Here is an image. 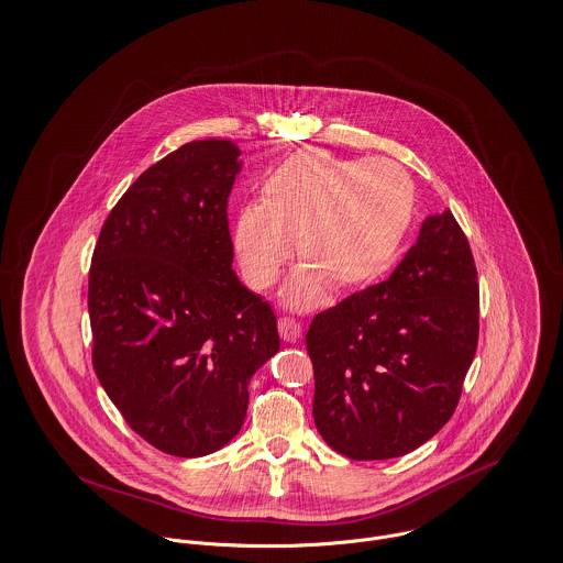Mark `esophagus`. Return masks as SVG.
I'll return each mask as SVG.
<instances>
[{
    "mask_svg": "<svg viewBox=\"0 0 563 563\" xmlns=\"http://www.w3.org/2000/svg\"><path fill=\"white\" fill-rule=\"evenodd\" d=\"M278 334H280L283 341L296 343L302 336V325L291 317H280L278 319Z\"/></svg>",
    "mask_w": 563,
    "mask_h": 563,
    "instance_id": "34e87169",
    "label": "esophagus"
}]
</instances>
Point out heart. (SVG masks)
<instances>
[{"instance_id": "1", "label": "heart", "mask_w": 563, "mask_h": 563, "mask_svg": "<svg viewBox=\"0 0 563 563\" xmlns=\"http://www.w3.org/2000/svg\"><path fill=\"white\" fill-rule=\"evenodd\" d=\"M415 184L388 159H339L302 148L261 184V205H244L233 222V246L244 278L269 287L291 254L302 269L285 302L307 309L321 300L319 282L334 291L375 278L404 244L415 220Z\"/></svg>"}]
</instances>
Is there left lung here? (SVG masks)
<instances>
[{
  "label": "left lung",
  "instance_id": "1",
  "mask_svg": "<svg viewBox=\"0 0 563 563\" xmlns=\"http://www.w3.org/2000/svg\"><path fill=\"white\" fill-rule=\"evenodd\" d=\"M477 339V267L446 209L426 218L388 280L314 314L317 432L350 460L415 451L455 412Z\"/></svg>",
  "mask_w": 563,
  "mask_h": 563
}]
</instances>
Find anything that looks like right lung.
Instances as JSON below:
<instances>
[{"mask_svg":"<svg viewBox=\"0 0 563 563\" xmlns=\"http://www.w3.org/2000/svg\"><path fill=\"white\" fill-rule=\"evenodd\" d=\"M231 140L173 151L126 189L92 252V367L126 426L198 457L238 437L254 372L280 347L276 314L233 272Z\"/></svg>","mask_w":563,"mask_h":563,"instance_id":"obj_1","label":"right lung"}]
</instances>
